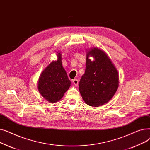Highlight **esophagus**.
<instances>
[{
	"label": "esophagus",
	"mask_w": 150,
	"mask_h": 150,
	"mask_svg": "<svg viewBox=\"0 0 150 150\" xmlns=\"http://www.w3.org/2000/svg\"><path fill=\"white\" fill-rule=\"evenodd\" d=\"M78 83H79V80H78V79H75L73 80V83L75 86H78Z\"/></svg>",
	"instance_id": "obj_1"
}]
</instances>
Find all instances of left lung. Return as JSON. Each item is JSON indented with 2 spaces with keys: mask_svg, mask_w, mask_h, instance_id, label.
Returning <instances> with one entry per match:
<instances>
[{
  "mask_svg": "<svg viewBox=\"0 0 150 150\" xmlns=\"http://www.w3.org/2000/svg\"><path fill=\"white\" fill-rule=\"evenodd\" d=\"M90 56L94 58L93 61L88 58ZM119 83L118 71L107 54L98 48L88 52L85 73L79 83L85 103L94 107L108 103L114 96Z\"/></svg>",
  "mask_w": 150,
  "mask_h": 150,
  "instance_id": "8db88e82",
  "label": "left lung"
}]
</instances>
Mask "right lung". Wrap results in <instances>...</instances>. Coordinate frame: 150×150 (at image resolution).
<instances>
[{
    "instance_id": "obj_1",
    "label": "right lung",
    "mask_w": 150,
    "mask_h": 150,
    "mask_svg": "<svg viewBox=\"0 0 150 150\" xmlns=\"http://www.w3.org/2000/svg\"><path fill=\"white\" fill-rule=\"evenodd\" d=\"M57 54L58 59L50 63L42 71L38 80L39 93L50 103L60 100L71 85L62 65L61 54L60 52Z\"/></svg>"
}]
</instances>
